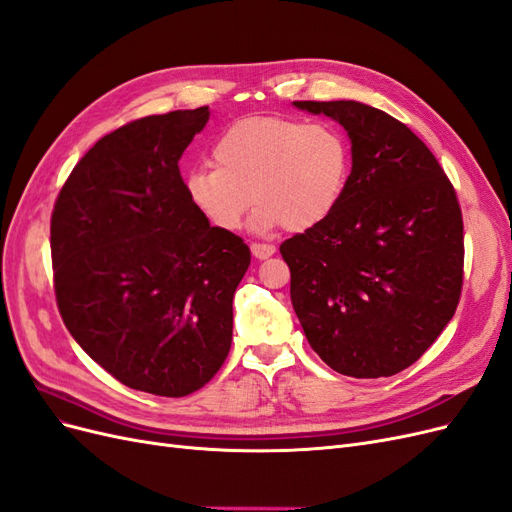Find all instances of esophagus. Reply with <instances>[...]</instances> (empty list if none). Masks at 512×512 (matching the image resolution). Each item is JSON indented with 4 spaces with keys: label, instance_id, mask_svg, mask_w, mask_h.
Segmentation results:
<instances>
[{
    "label": "esophagus",
    "instance_id": "esophagus-1",
    "mask_svg": "<svg viewBox=\"0 0 512 512\" xmlns=\"http://www.w3.org/2000/svg\"><path fill=\"white\" fill-rule=\"evenodd\" d=\"M250 250H252L254 258L265 260V258H269V256L275 254V245H271V243H252Z\"/></svg>",
    "mask_w": 512,
    "mask_h": 512
}]
</instances>
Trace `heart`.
I'll return each mask as SVG.
<instances>
[{
	"label": "heart",
	"instance_id": "obj_1",
	"mask_svg": "<svg viewBox=\"0 0 512 512\" xmlns=\"http://www.w3.org/2000/svg\"><path fill=\"white\" fill-rule=\"evenodd\" d=\"M213 162L185 177L192 205L211 226L237 230L256 200L252 230L303 232L342 203L352 151L333 123L245 117L215 141Z\"/></svg>",
	"mask_w": 512,
	"mask_h": 512
}]
</instances>
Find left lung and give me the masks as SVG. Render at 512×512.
I'll list each match as a JSON object with an SVG mask.
<instances>
[{
	"instance_id": "8db88e82",
	"label": "left lung",
	"mask_w": 512,
	"mask_h": 512,
	"mask_svg": "<svg viewBox=\"0 0 512 512\" xmlns=\"http://www.w3.org/2000/svg\"><path fill=\"white\" fill-rule=\"evenodd\" d=\"M344 126L339 207L280 245L309 346L337 374L382 378L423 356L463 284V220L442 166L408 126L354 100L292 102Z\"/></svg>"
}]
</instances>
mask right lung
<instances>
[{
	"label": "right lung",
	"mask_w": 512,
	"mask_h": 512,
	"mask_svg": "<svg viewBox=\"0 0 512 512\" xmlns=\"http://www.w3.org/2000/svg\"><path fill=\"white\" fill-rule=\"evenodd\" d=\"M209 106L106 134L74 166L51 218L55 297L70 335L121 384L185 397L218 374L250 247L211 226L179 160Z\"/></svg>",
	"instance_id": "1"
}]
</instances>
